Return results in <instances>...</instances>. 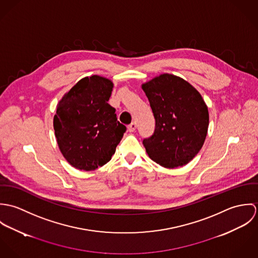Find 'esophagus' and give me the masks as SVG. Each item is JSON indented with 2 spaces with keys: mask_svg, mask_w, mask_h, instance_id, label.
<instances>
[{
  "mask_svg": "<svg viewBox=\"0 0 258 258\" xmlns=\"http://www.w3.org/2000/svg\"><path fill=\"white\" fill-rule=\"evenodd\" d=\"M136 127H137L136 123H135V122H132V123L128 126V131H129V132H134V131L136 130Z\"/></svg>",
  "mask_w": 258,
  "mask_h": 258,
  "instance_id": "esophagus-1",
  "label": "esophagus"
}]
</instances>
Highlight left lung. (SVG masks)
I'll list each match as a JSON object with an SVG mask.
<instances>
[{
	"instance_id": "1",
	"label": "left lung",
	"mask_w": 258,
	"mask_h": 258,
	"mask_svg": "<svg viewBox=\"0 0 258 258\" xmlns=\"http://www.w3.org/2000/svg\"><path fill=\"white\" fill-rule=\"evenodd\" d=\"M155 118L154 134L143 140L148 156L174 169L190 162L203 147L209 110L201 93L187 81L163 74L142 84Z\"/></svg>"
}]
</instances>
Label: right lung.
<instances>
[{"label":"right lung","instance_id":"obj_1","mask_svg":"<svg viewBox=\"0 0 258 258\" xmlns=\"http://www.w3.org/2000/svg\"><path fill=\"white\" fill-rule=\"evenodd\" d=\"M113 85L100 75L83 77L56 106V142L75 169L93 171L108 163L126 131L108 104Z\"/></svg>","mask_w":258,"mask_h":258}]
</instances>
